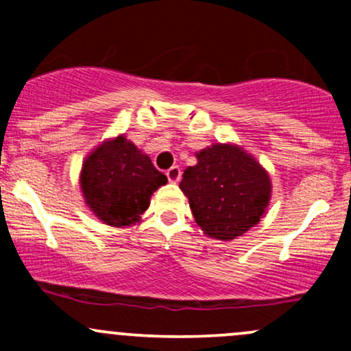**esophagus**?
Segmentation results:
<instances>
[{"label":"esophagus","mask_w":351,"mask_h":351,"mask_svg":"<svg viewBox=\"0 0 351 351\" xmlns=\"http://www.w3.org/2000/svg\"><path fill=\"white\" fill-rule=\"evenodd\" d=\"M167 176H168V180L171 181V183H178L180 178H181V168L180 167H171L170 170L167 171Z\"/></svg>","instance_id":"1"}]
</instances>
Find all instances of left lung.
Masks as SVG:
<instances>
[{"instance_id":"1","label":"left lung","mask_w":351,"mask_h":351,"mask_svg":"<svg viewBox=\"0 0 351 351\" xmlns=\"http://www.w3.org/2000/svg\"><path fill=\"white\" fill-rule=\"evenodd\" d=\"M180 188L204 234L232 241L256 226L271 201V178L252 155L231 143L196 153Z\"/></svg>"}]
</instances>
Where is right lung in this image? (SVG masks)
Segmentation results:
<instances>
[{
	"label": "right lung",
	"instance_id": "add662e5",
	"mask_svg": "<svg viewBox=\"0 0 351 351\" xmlns=\"http://www.w3.org/2000/svg\"><path fill=\"white\" fill-rule=\"evenodd\" d=\"M167 181V176L153 167L150 156L125 135L99 145L80 171L86 204L100 221L114 228L140 221L150 206L153 191Z\"/></svg>",
	"mask_w": 351,
	"mask_h": 351
}]
</instances>
